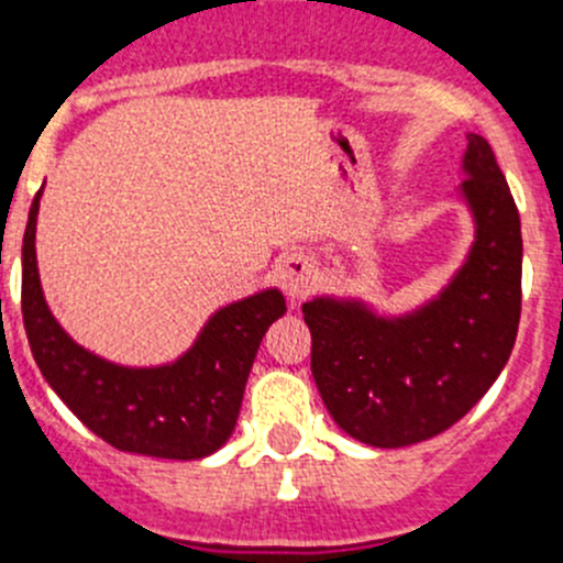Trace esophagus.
Instances as JSON below:
<instances>
[{"mask_svg":"<svg viewBox=\"0 0 563 563\" xmlns=\"http://www.w3.org/2000/svg\"><path fill=\"white\" fill-rule=\"evenodd\" d=\"M277 280H280L283 291L291 299H302L310 288L316 286V266L313 261L305 255H288L277 266Z\"/></svg>","mask_w":563,"mask_h":563,"instance_id":"obj_1","label":"esophagus"}]
</instances>
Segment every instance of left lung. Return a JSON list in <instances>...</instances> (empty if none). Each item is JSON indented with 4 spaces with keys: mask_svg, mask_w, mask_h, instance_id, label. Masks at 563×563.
Here are the masks:
<instances>
[{
    "mask_svg": "<svg viewBox=\"0 0 563 563\" xmlns=\"http://www.w3.org/2000/svg\"><path fill=\"white\" fill-rule=\"evenodd\" d=\"M460 198L476 239L438 297L385 316L354 297L302 305L327 412L374 449L423 443L465 418L515 349L522 302L520 214L484 136L467 134Z\"/></svg>",
    "mask_w": 563,
    "mask_h": 563,
    "instance_id": "left-lung-1",
    "label": "left lung"
}]
</instances>
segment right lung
I'll return each instance as SVG.
<instances>
[{"label": "right lung", "instance_id": "add662e5", "mask_svg": "<svg viewBox=\"0 0 563 563\" xmlns=\"http://www.w3.org/2000/svg\"><path fill=\"white\" fill-rule=\"evenodd\" d=\"M41 192L21 247V313L32 357L76 418L118 451L159 460H203L236 429L244 385L272 321L286 313L277 288L217 310L173 363L120 365L79 346L48 310L35 258Z\"/></svg>", "mask_w": 563, "mask_h": 563}]
</instances>
